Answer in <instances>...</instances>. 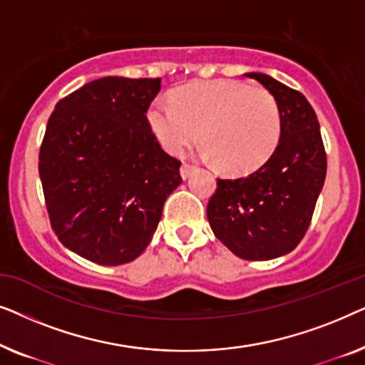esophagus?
Returning a JSON list of instances; mask_svg holds the SVG:
<instances>
[{
	"label": "esophagus",
	"mask_w": 365,
	"mask_h": 365,
	"mask_svg": "<svg viewBox=\"0 0 365 365\" xmlns=\"http://www.w3.org/2000/svg\"><path fill=\"white\" fill-rule=\"evenodd\" d=\"M194 169H196V166H192V164L182 163V166H181V176H182V179H187L189 176H191V173L194 171Z\"/></svg>",
	"instance_id": "obj_1"
}]
</instances>
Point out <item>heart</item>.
I'll use <instances>...</instances> for the list:
<instances>
[{"label": "heart", "instance_id": "heart-1", "mask_svg": "<svg viewBox=\"0 0 365 365\" xmlns=\"http://www.w3.org/2000/svg\"><path fill=\"white\" fill-rule=\"evenodd\" d=\"M173 99H156L148 109L149 126L168 153L181 156L201 136L224 171L244 174L256 171L276 151L281 113L266 88L211 79L181 86Z\"/></svg>", "mask_w": 365, "mask_h": 365}]
</instances>
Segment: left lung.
<instances>
[{
  "mask_svg": "<svg viewBox=\"0 0 365 365\" xmlns=\"http://www.w3.org/2000/svg\"><path fill=\"white\" fill-rule=\"evenodd\" d=\"M276 98L281 138L257 171L217 179L207 221L219 241L246 261H269L294 251L306 236L326 181L327 158L316 113L302 93L267 74L246 73Z\"/></svg>",
  "mask_w": 365,
  "mask_h": 365,
  "instance_id": "left-lung-1",
  "label": "left lung"
}]
</instances>
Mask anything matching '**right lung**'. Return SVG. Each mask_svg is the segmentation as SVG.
I'll return each instance as SVG.
<instances>
[{
	"label": "right lung",
	"mask_w": 365,
	"mask_h": 365,
	"mask_svg": "<svg viewBox=\"0 0 365 365\" xmlns=\"http://www.w3.org/2000/svg\"><path fill=\"white\" fill-rule=\"evenodd\" d=\"M161 79L106 76L56 104L41 149L39 178L54 234L101 266L141 256L181 161L161 148L146 113Z\"/></svg>",
	"instance_id": "right-lung-1"
}]
</instances>
